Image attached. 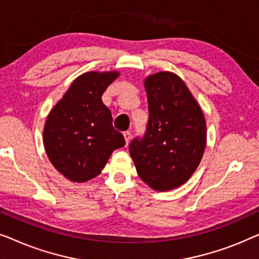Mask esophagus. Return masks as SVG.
Instances as JSON below:
<instances>
[{
	"mask_svg": "<svg viewBox=\"0 0 259 259\" xmlns=\"http://www.w3.org/2000/svg\"><path fill=\"white\" fill-rule=\"evenodd\" d=\"M123 138H125V141H126V146L128 145L131 138H132V134L128 131H126V132H123Z\"/></svg>",
	"mask_w": 259,
	"mask_h": 259,
	"instance_id": "esophagus-1",
	"label": "esophagus"
}]
</instances>
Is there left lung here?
<instances>
[{
  "label": "left lung",
  "instance_id": "left-lung-1",
  "mask_svg": "<svg viewBox=\"0 0 259 259\" xmlns=\"http://www.w3.org/2000/svg\"><path fill=\"white\" fill-rule=\"evenodd\" d=\"M148 121L144 137L130 145L137 172L155 191L183 185L196 171L206 145L200 106L176 74L160 72L145 80Z\"/></svg>",
  "mask_w": 259,
  "mask_h": 259
}]
</instances>
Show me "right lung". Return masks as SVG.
Returning a JSON list of instances; mask_svg holds the SVG:
<instances>
[{
  "label": "right lung",
  "instance_id": "add662e5",
  "mask_svg": "<svg viewBox=\"0 0 259 259\" xmlns=\"http://www.w3.org/2000/svg\"><path fill=\"white\" fill-rule=\"evenodd\" d=\"M118 72H88L76 77L47 116L44 144L49 160L67 179L84 183L99 176L112 152L125 145L101 100Z\"/></svg>",
  "mask_w": 259,
  "mask_h": 259
}]
</instances>
